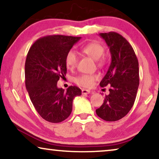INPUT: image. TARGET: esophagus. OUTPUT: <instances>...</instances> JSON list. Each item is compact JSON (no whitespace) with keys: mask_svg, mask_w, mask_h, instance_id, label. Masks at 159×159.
I'll list each match as a JSON object with an SVG mask.
<instances>
[{"mask_svg":"<svg viewBox=\"0 0 159 159\" xmlns=\"http://www.w3.org/2000/svg\"><path fill=\"white\" fill-rule=\"evenodd\" d=\"M91 91L90 90H87V89H82V93L83 95H87V94H89V93H90Z\"/></svg>","mask_w":159,"mask_h":159,"instance_id":"obj_1","label":"esophagus"}]
</instances>
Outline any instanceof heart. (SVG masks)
Returning <instances> with one entry per match:
<instances>
[{"label":"heart","mask_w":159,"mask_h":159,"mask_svg":"<svg viewBox=\"0 0 159 159\" xmlns=\"http://www.w3.org/2000/svg\"><path fill=\"white\" fill-rule=\"evenodd\" d=\"M82 53L88 56L95 60L97 66L103 67L106 64V58L103 55L104 47L97 41L88 43L81 48ZM78 58L77 54L73 51H69L65 57V64L69 70H73L77 66ZM97 79V75L94 74H84L75 77L74 82L78 85L84 88H89L92 85L93 82Z\"/></svg>","instance_id":"1"}]
</instances>
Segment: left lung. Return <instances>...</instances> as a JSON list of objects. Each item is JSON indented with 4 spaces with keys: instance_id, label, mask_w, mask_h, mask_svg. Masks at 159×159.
I'll return each instance as SVG.
<instances>
[{
    "instance_id": "obj_1",
    "label": "left lung",
    "mask_w": 159,
    "mask_h": 159,
    "mask_svg": "<svg viewBox=\"0 0 159 159\" xmlns=\"http://www.w3.org/2000/svg\"><path fill=\"white\" fill-rule=\"evenodd\" d=\"M109 48L111 62L100 86L110 84L109 94L97 108L100 118L107 121L119 120L131 110L135 101L140 82L139 64L132 45L115 32L101 33Z\"/></svg>"
}]
</instances>
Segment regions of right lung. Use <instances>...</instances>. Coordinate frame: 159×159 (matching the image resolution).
Listing matches in <instances>:
<instances>
[{"instance_id": "add662e5", "label": "right lung", "mask_w": 159, "mask_h": 159, "mask_svg": "<svg viewBox=\"0 0 159 159\" xmlns=\"http://www.w3.org/2000/svg\"><path fill=\"white\" fill-rule=\"evenodd\" d=\"M80 37L48 35L39 38L28 51L25 61V84L34 107L49 122H61L72 111L73 99L82 95L77 86L66 91L57 82L66 74L65 57Z\"/></svg>"}]
</instances>
